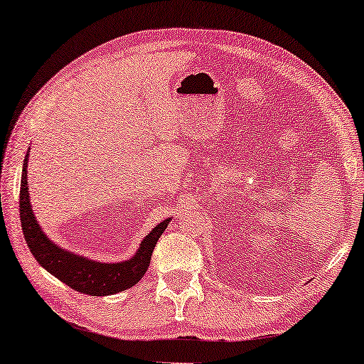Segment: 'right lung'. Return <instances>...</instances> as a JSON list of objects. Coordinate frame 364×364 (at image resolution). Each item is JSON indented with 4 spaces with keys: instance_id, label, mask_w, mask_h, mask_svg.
Returning a JSON list of instances; mask_svg holds the SVG:
<instances>
[{
    "instance_id": "1",
    "label": "right lung",
    "mask_w": 364,
    "mask_h": 364,
    "mask_svg": "<svg viewBox=\"0 0 364 364\" xmlns=\"http://www.w3.org/2000/svg\"><path fill=\"white\" fill-rule=\"evenodd\" d=\"M28 149L26 157L23 162L21 173V191H19V217H21V227L29 250L33 257L58 280L66 283L73 290L86 293L91 296H106L114 293L124 291L136 285L141 278L146 275L154 247L161 235L166 230L172 218H166L157 223L151 232L144 237L137 252L124 262H97L79 253L69 252L58 243H54L39 225L34 217L29 200V186H28Z\"/></svg>"
}]
</instances>
